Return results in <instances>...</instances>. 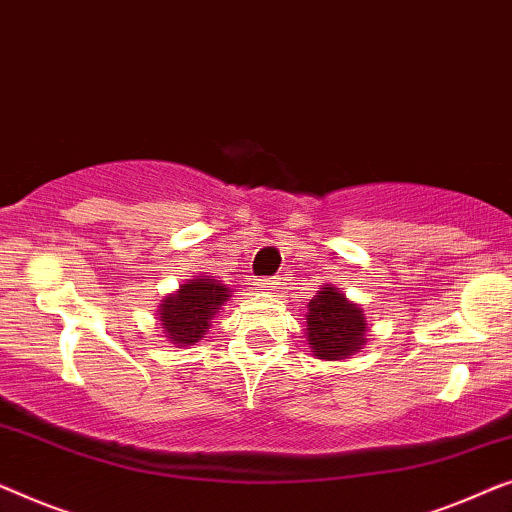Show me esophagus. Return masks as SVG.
Segmentation results:
<instances>
[{"mask_svg": "<svg viewBox=\"0 0 512 512\" xmlns=\"http://www.w3.org/2000/svg\"><path fill=\"white\" fill-rule=\"evenodd\" d=\"M257 287H259V290H276V287H278V283H276V280H271V278H262V280H259V283H257Z\"/></svg>", "mask_w": 512, "mask_h": 512, "instance_id": "1", "label": "esophagus"}]
</instances>
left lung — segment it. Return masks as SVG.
Instances as JSON below:
<instances>
[{
    "label": "left lung",
    "instance_id": "left-lung-1",
    "mask_svg": "<svg viewBox=\"0 0 512 512\" xmlns=\"http://www.w3.org/2000/svg\"><path fill=\"white\" fill-rule=\"evenodd\" d=\"M306 338L318 359H345L366 343V318L336 287H320L308 304Z\"/></svg>",
    "mask_w": 512,
    "mask_h": 512
}]
</instances>
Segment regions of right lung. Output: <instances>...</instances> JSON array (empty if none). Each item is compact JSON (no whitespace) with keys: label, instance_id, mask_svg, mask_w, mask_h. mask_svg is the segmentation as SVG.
<instances>
[{"label":"right lung","instance_id":"obj_1","mask_svg":"<svg viewBox=\"0 0 512 512\" xmlns=\"http://www.w3.org/2000/svg\"><path fill=\"white\" fill-rule=\"evenodd\" d=\"M229 287L218 283L213 276L194 278L192 283L181 285L178 294L164 299L160 306L162 331L169 341L178 345L197 343L204 331L211 327L213 315L220 311L222 301L229 297Z\"/></svg>","mask_w":512,"mask_h":512}]
</instances>
